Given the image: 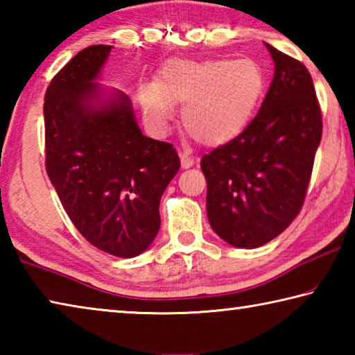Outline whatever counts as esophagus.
<instances>
[{"label": "esophagus", "mask_w": 355, "mask_h": 355, "mask_svg": "<svg viewBox=\"0 0 355 355\" xmlns=\"http://www.w3.org/2000/svg\"><path fill=\"white\" fill-rule=\"evenodd\" d=\"M180 161H182V167L183 169H189L196 164V159L189 156L188 153H180Z\"/></svg>", "instance_id": "34e87169"}]
</instances>
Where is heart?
<instances>
[{"label":"heart","instance_id":"obj_1","mask_svg":"<svg viewBox=\"0 0 355 355\" xmlns=\"http://www.w3.org/2000/svg\"><path fill=\"white\" fill-rule=\"evenodd\" d=\"M264 91V73L250 59H214L167 64L156 83H144L139 100L148 123L166 131L172 105H182V122L192 139L218 147L248 127Z\"/></svg>","mask_w":355,"mask_h":355}]
</instances>
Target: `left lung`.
Masks as SVG:
<instances>
[{
  "instance_id": "1",
  "label": "left lung",
  "mask_w": 355,
  "mask_h": 355,
  "mask_svg": "<svg viewBox=\"0 0 355 355\" xmlns=\"http://www.w3.org/2000/svg\"><path fill=\"white\" fill-rule=\"evenodd\" d=\"M264 45L274 61V76L260 111L241 135L200 161L209 225L238 249L260 248L296 218L322 135L309 70Z\"/></svg>"
}]
</instances>
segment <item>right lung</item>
Segmentation results:
<instances>
[{"label":"right lung","instance_id":"add662e5","mask_svg":"<svg viewBox=\"0 0 355 355\" xmlns=\"http://www.w3.org/2000/svg\"><path fill=\"white\" fill-rule=\"evenodd\" d=\"M111 48H84L51 80L45 166L78 232L106 254L133 258L158 235L159 200L180 158L142 135L127 94L97 83Z\"/></svg>","mask_w":355,"mask_h":355}]
</instances>
